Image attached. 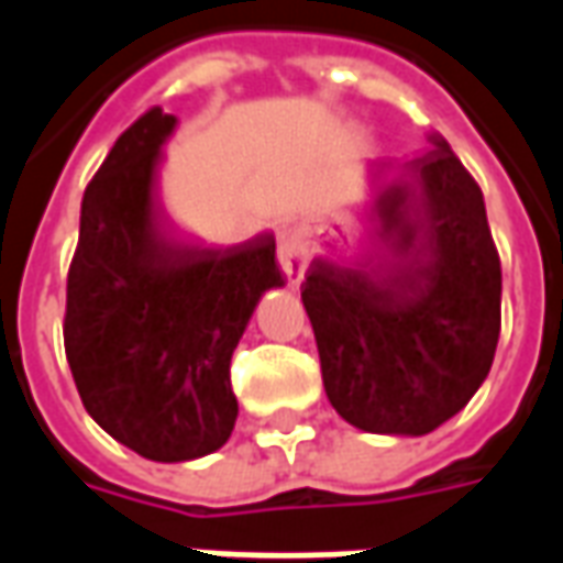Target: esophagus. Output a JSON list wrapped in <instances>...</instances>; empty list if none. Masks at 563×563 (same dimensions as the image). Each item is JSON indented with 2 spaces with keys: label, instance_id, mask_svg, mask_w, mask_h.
I'll return each instance as SVG.
<instances>
[{
  "label": "esophagus",
  "instance_id": "obj_1",
  "mask_svg": "<svg viewBox=\"0 0 563 563\" xmlns=\"http://www.w3.org/2000/svg\"><path fill=\"white\" fill-rule=\"evenodd\" d=\"M277 262H280L283 277L289 280V286H298L305 280L307 268V238L301 232H283L280 244H277Z\"/></svg>",
  "mask_w": 563,
  "mask_h": 563
}]
</instances>
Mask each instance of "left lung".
<instances>
[{
  "label": "left lung",
  "mask_w": 563,
  "mask_h": 563,
  "mask_svg": "<svg viewBox=\"0 0 563 563\" xmlns=\"http://www.w3.org/2000/svg\"><path fill=\"white\" fill-rule=\"evenodd\" d=\"M391 180L389 244L313 262L301 301L331 407L371 434L422 437L459 413L495 362L500 258L483 189L443 135Z\"/></svg>",
  "instance_id": "left-lung-1"
}]
</instances>
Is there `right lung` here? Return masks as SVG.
I'll list each match as a JSON object with an SVG mask.
<instances>
[{"label": "right lung", "instance_id": "add662e5", "mask_svg": "<svg viewBox=\"0 0 563 563\" xmlns=\"http://www.w3.org/2000/svg\"><path fill=\"white\" fill-rule=\"evenodd\" d=\"M174 126L150 108L87 186L63 325L87 413L150 461L201 459L232 437L234 346L283 286L271 234L217 250L165 225L153 186Z\"/></svg>", "mask_w": 563, "mask_h": 563}]
</instances>
